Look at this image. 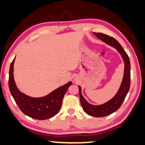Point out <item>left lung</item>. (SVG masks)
I'll use <instances>...</instances> for the list:
<instances>
[{
	"instance_id": "left-lung-1",
	"label": "left lung",
	"mask_w": 145,
	"mask_h": 145,
	"mask_svg": "<svg viewBox=\"0 0 145 145\" xmlns=\"http://www.w3.org/2000/svg\"><path fill=\"white\" fill-rule=\"evenodd\" d=\"M96 37L106 43L110 46H113L121 54L123 61L125 62V72L124 77L122 81L121 87L116 93V95L112 98L111 100L101 105H93L89 104L81 94V88L78 86L79 89L80 100L82 107L84 111L89 115L95 116V117H102L112 114L121 107L125 100L126 96L130 89L131 85V63L129 57L125 51L121 44L114 39L113 37L105 35L101 33H93Z\"/></svg>"
}]
</instances>
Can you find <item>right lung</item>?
I'll use <instances>...</instances> for the list:
<instances>
[{"label":"right lung","mask_w":145,"mask_h":145,"mask_svg":"<svg viewBox=\"0 0 145 145\" xmlns=\"http://www.w3.org/2000/svg\"><path fill=\"white\" fill-rule=\"evenodd\" d=\"M10 64L9 70L8 86L10 93L18 108L24 114L38 120H46L52 118L59 112L64 96L72 82L58 88L49 95L40 98H33L20 92L16 87L13 76V65Z\"/></svg>","instance_id":"1"}]
</instances>
